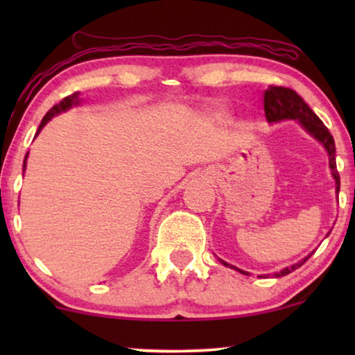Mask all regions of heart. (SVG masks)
Segmentation results:
<instances>
[{
  "label": "heart",
  "instance_id": "obj_1",
  "mask_svg": "<svg viewBox=\"0 0 355 355\" xmlns=\"http://www.w3.org/2000/svg\"><path fill=\"white\" fill-rule=\"evenodd\" d=\"M226 113L223 110H215L213 111V116H215V118H223V116H225Z\"/></svg>",
  "mask_w": 355,
  "mask_h": 355
}]
</instances>
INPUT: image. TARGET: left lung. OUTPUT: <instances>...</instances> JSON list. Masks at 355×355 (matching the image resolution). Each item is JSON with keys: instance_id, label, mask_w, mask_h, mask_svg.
Returning <instances> with one entry per match:
<instances>
[{"instance_id": "left-lung-1", "label": "left lung", "mask_w": 355, "mask_h": 355, "mask_svg": "<svg viewBox=\"0 0 355 355\" xmlns=\"http://www.w3.org/2000/svg\"><path fill=\"white\" fill-rule=\"evenodd\" d=\"M265 98H263V108H265V116L266 121L270 124L279 123V121H297V123L302 125V128L307 130V132L312 135L315 140H318L320 144L323 145L324 150H327L328 158H329V169H331V176L334 178V182H336V193H339V174L336 169V147H334V139L333 135L329 134L327 125L322 123V119L318 118L317 114L313 113L312 110L309 108V105L300 98V96L295 94L293 89H286V87H275L270 85L268 89L265 90ZM313 254V252H312ZM310 254V255H312ZM307 255L305 259L299 260L297 263L286 266L281 271H276L273 273L275 278H281V276H286L293 273L294 270H297L299 266H302L305 261L309 260ZM225 266H230V268H234L242 275H249L247 271H242L236 266L226 263L225 260H220ZM268 276V275H261Z\"/></svg>"}]
</instances>
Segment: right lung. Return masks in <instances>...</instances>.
<instances>
[{
    "instance_id": "1",
    "label": "right lung",
    "mask_w": 355,
    "mask_h": 355,
    "mask_svg": "<svg viewBox=\"0 0 355 355\" xmlns=\"http://www.w3.org/2000/svg\"><path fill=\"white\" fill-rule=\"evenodd\" d=\"M79 92H76V94H72V95H69V96H66V98H62L60 103L58 105H55L53 106V108L48 111V113L43 116V119H42V123H40V125H38V130H37V134L35 135H38V132H40V130L45 128L46 125V123L48 121H50L53 116H58L60 113H64V111H67V110H71L72 106H77L82 101V98H79ZM26 166H27V155H26V159H24V171H26Z\"/></svg>"
}]
</instances>
